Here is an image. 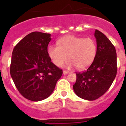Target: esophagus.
<instances>
[{
  "label": "esophagus",
  "instance_id": "1",
  "mask_svg": "<svg viewBox=\"0 0 126 126\" xmlns=\"http://www.w3.org/2000/svg\"><path fill=\"white\" fill-rule=\"evenodd\" d=\"M63 74H64V75H67V74H69V72L67 71H63Z\"/></svg>",
  "mask_w": 126,
  "mask_h": 126
}]
</instances>
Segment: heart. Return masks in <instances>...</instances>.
Wrapping results in <instances>:
<instances>
[{
	"instance_id": "b5f03b06",
	"label": "heart",
	"mask_w": 126,
	"mask_h": 126,
	"mask_svg": "<svg viewBox=\"0 0 126 126\" xmlns=\"http://www.w3.org/2000/svg\"><path fill=\"white\" fill-rule=\"evenodd\" d=\"M58 45H50L48 54L53 64L59 67L69 59V67L75 65L78 69H84L93 63L97 52L96 41L91 37L67 35L58 41Z\"/></svg>"
}]
</instances>
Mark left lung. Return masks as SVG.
<instances>
[{
	"label": "left lung",
	"mask_w": 126,
	"mask_h": 126,
	"mask_svg": "<svg viewBox=\"0 0 126 126\" xmlns=\"http://www.w3.org/2000/svg\"><path fill=\"white\" fill-rule=\"evenodd\" d=\"M97 52L94 61L87 70L76 73L73 89L76 95L87 100L102 96L110 87L117 74V54L115 47L103 33L94 32Z\"/></svg>",
	"instance_id": "obj_1"
}]
</instances>
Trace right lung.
I'll return each mask as SVG.
<instances>
[{"label": "right lung", "instance_id": "add662e5", "mask_svg": "<svg viewBox=\"0 0 126 126\" xmlns=\"http://www.w3.org/2000/svg\"><path fill=\"white\" fill-rule=\"evenodd\" d=\"M50 34L34 32L23 38L14 48L10 73L22 96L38 102L50 95L62 70L51 62L47 51Z\"/></svg>", "mask_w": 126, "mask_h": 126}]
</instances>
